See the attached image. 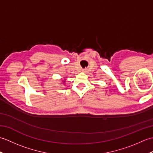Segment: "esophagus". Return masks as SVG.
Instances as JSON below:
<instances>
[{
	"label": "esophagus",
	"mask_w": 153,
	"mask_h": 153,
	"mask_svg": "<svg viewBox=\"0 0 153 153\" xmlns=\"http://www.w3.org/2000/svg\"><path fill=\"white\" fill-rule=\"evenodd\" d=\"M82 71H86V69H82Z\"/></svg>",
	"instance_id": "1"
}]
</instances>
